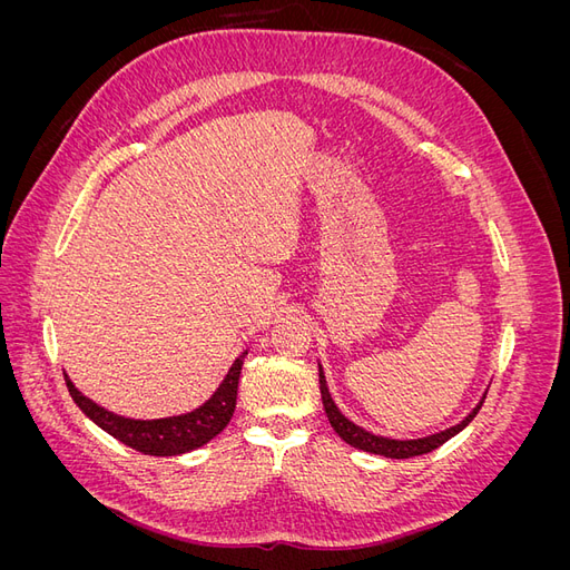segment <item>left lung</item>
Segmentation results:
<instances>
[{"instance_id":"obj_1","label":"left lung","mask_w":570,"mask_h":570,"mask_svg":"<svg viewBox=\"0 0 570 570\" xmlns=\"http://www.w3.org/2000/svg\"><path fill=\"white\" fill-rule=\"evenodd\" d=\"M318 383H321V396H323V406H325V413H327V421H331L335 433L347 442L352 446H356V450H364V452H371V454H381V456H387V459H411V456H421V454H428L438 450L440 444H444L450 438L459 435L461 430L469 425L475 413L480 411L482 402H485V394H482V400L475 404V409L465 416L461 423L446 428V430H440V433L435 435H428V438H419V440H392V438H383V435H373L368 433V430H364L361 425L352 423L344 413L337 409V404L333 402L331 396V390H327V383H325V373L318 364Z\"/></svg>"}]
</instances>
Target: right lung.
<instances>
[{
	"label": "right lung",
	"mask_w": 570,
	"mask_h": 570,
	"mask_svg": "<svg viewBox=\"0 0 570 570\" xmlns=\"http://www.w3.org/2000/svg\"><path fill=\"white\" fill-rule=\"evenodd\" d=\"M247 352L235 358L228 375L223 377L218 390L206 400L199 409L180 413V416L168 419H126L118 416L114 411H107L105 406L95 404L90 396H85L66 375L68 392H71L73 402L80 406V411L92 423H97L105 433L124 442L132 450L149 454V456H178L185 452H193L197 446L214 440L223 428H226L233 419L235 402H237V383L239 371H243Z\"/></svg>",
	"instance_id": "add662e5"
}]
</instances>
